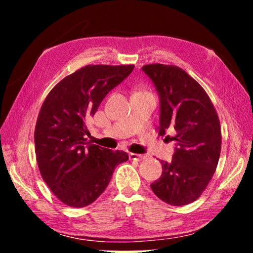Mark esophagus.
Returning <instances> with one entry per match:
<instances>
[{
    "instance_id": "1",
    "label": "esophagus",
    "mask_w": 253,
    "mask_h": 253,
    "mask_svg": "<svg viewBox=\"0 0 253 253\" xmlns=\"http://www.w3.org/2000/svg\"><path fill=\"white\" fill-rule=\"evenodd\" d=\"M129 158L130 160H135V161H143L145 156L140 155V154H135V153H129Z\"/></svg>"
}]
</instances>
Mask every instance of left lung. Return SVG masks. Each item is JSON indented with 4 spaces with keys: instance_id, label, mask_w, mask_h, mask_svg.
Returning a JSON list of instances; mask_svg holds the SVG:
<instances>
[{
    "instance_id": "obj_1",
    "label": "left lung",
    "mask_w": 253,
    "mask_h": 253,
    "mask_svg": "<svg viewBox=\"0 0 253 253\" xmlns=\"http://www.w3.org/2000/svg\"><path fill=\"white\" fill-rule=\"evenodd\" d=\"M142 70L160 98L158 135L175 142L170 162L162 161V176L151 184L158 199L179 207L194 202L211 181L221 153L219 117L208 93L176 66L146 65Z\"/></svg>"
}]
</instances>
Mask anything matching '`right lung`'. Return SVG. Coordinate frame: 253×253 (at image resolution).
<instances>
[{
    "instance_id": "obj_1",
    "label": "right lung",
    "mask_w": 253,
    "mask_h": 253,
    "mask_svg": "<svg viewBox=\"0 0 253 253\" xmlns=\"http://www.w3.org/2000/svg\"><path fill=\"white\" fill-rule=\"evenodd\" d=\"M134 66H85L62 79L46 96L38 116L34 145L41 176L57 198L84 208L106 190L128 154L87 142V119Z\"/></svg>"
}]
</instances>
